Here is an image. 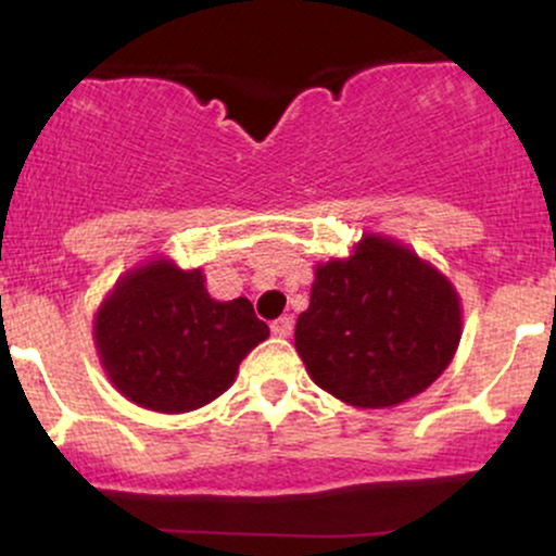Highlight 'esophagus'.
Masks as SVG:
<instances>
[{"instance_id": "34e87169", "label": "esophagus", "mask_w": 556, "mask_h": 556, "mask_svg": "<svg viewBox=\"0 0 556 556\" xmlns=\"http://www.w3.org/2000/svg\"><path fill=\"white\" fill-rule=\"evenodd\" d=\"M271 334L274 337H290L292 334V318L290 316H282L277 318V321H271Z\"/></svg>"}]
</instances>
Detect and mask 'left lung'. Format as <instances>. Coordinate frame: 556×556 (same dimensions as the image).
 I'll use <instances>...</instances> for the list:
<instances>
[{
  "label": "left lung",
  "mask_w": 556,
  "mask_h": 556,
  "mask_svg": "<svg viewBox=\"0 0 556 556\" xmlns=\"http://www.w3.org/2000/svg\"><path fill=\"white\" fill-rule=\"evenodd\" d=\"M460 295L405 242L366 232L348 258L316 266L295 350L324 392L394 407L429 389L457 353Z\"/></svg>",
  "instance_id": "obj_1"
}]
</instances>
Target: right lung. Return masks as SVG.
Masks as SVG:
<instances>
[{
    "label": "right lung",
    "mask_w": 556,
    "mask_h": 556,
    "mask_svg": "<svg viewBox=\"0 0 556 556\" xmlns=\"http://www.w3.org/2000/svg\"><path fill=\"white\" fill-rule=\"evenodd\" d=\"M269 337L248 298L214 300L201 269L167 256L114 282L93 316V344L123 397L156 413H190L232 387L242 358Z\"/></svg>",
    "instance_id": "1"
}]
</instances>
